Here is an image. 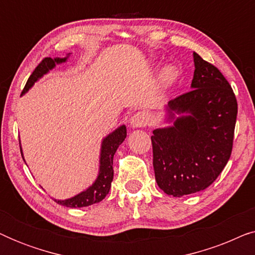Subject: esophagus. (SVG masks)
Instances as JSON below:
<instances>
[{
    "mask_svg": "<svg viewBox=\"0 0 255 255\" xmlns=\"http://www.w3.org/2000/svg\"><path fill=\"white\" fill-rule=\"evenodd\" d=\"M151 123V115L147 111H138L130 118V127L132 128H145Z\"/></svg>",
    "mask_w": 255,
    "mask_h": 255,
    "instance_id": "esophagus-1",
    "label": "esophagus"
}]
</instances>
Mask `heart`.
Here are the masks:
<instances>
[{
    "instance_id": "heart-1",
    "label": "heart",
    "mask_w": 255,
    "mask_h": 255,
    "mask_svg": "<svg viewBox=\"0 0 255 255\" xmlns=\"http://www.w3.org/2000/svg\"><path fill=\"white\" fill-rule=\"evenodd\" d=\"M174 75H175V71H174V68L170 67V66H167V67L162 69L161 74H160V78H161L163 82H169L173 80Z\"/></svg>"
}]
</instances>
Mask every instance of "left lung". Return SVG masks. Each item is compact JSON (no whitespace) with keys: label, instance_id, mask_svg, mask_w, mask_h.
Masks as SVG:
<instances>
[{"label":"left lung","instance_id":"1","mask_svg":"<svg viewBox=\"0 0 255 255\" xmlns=\"http://www.w3.org/2000/svg\"><path fill=\"white\" fill-rule=\"evenodd\" d=\"M194 57L193 90L165 106V123L153 130V167L159 188L181 197L204 190L232 152L238 113L231 86L214 65Z\"/></svg>","mask_w":255,"mask_h":255}]
</instances>
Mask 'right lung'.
Segmentation results:
<instances>
[{
	"mask_svg": "<svg viewBox=\"0 0 255 255\" xmlns=\"http://www.w3.org/2000/svg\"><path fill=\"white\" fill-rule=\"evenodd\" d=\"M69 55H71V53H68L65 58H45L44 60L37 66L32 74L30 75L22 95L29 92V89L32 88L34 82H37L38 80L43 78L44 75H46L48 72L52 71V69L55 67V66L64 64V62L67 61ZM125 138H127V127H125L124 124L118 127L116 130L110 132L108 135H106V137L102 139V142H101L99 174H97L96 180L94 181L92 186H89L87 189L82 190L81 193L74 195L73 197L66 198V200H55L54 198V201L57 202L58 204L64 205V207L67 208H82L99 203V202L104 200L107 195L109 194L111 182H113L114 179V155L117 151L118 146L125 140ZM20 153H22L23 160L24 162H25L22 146H20Z\"/></svg>",
	"mask_w": 255,
	"mask_h": 255,
	"instance_id": "add662e5",
	"label": "right lung"
}]
</instances>
